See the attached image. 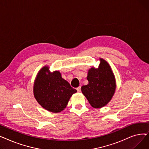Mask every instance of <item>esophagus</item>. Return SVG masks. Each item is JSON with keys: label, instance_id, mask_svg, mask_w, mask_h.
Segmentation results:
<instances>
[{"label": "esophagus", "instance_id": "obj_1", "mask_svg": "<svg viewBox=\"0 0 149 149\" xmlns=\"http://www.w3.org/2000/svg\"><path fill=\"white\" fill-rule=\"evenodd\" d=\"M77 91L79 92H81V86L78 87V88H77Z\"/></svg>", "mask_w": 149, "mask_h": 149}]
</instances>
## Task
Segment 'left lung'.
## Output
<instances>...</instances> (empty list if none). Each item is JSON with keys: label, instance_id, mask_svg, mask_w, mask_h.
I'll return each mask as SVG.
<instances>
[{"label": "left lung", "instance_id": "1", "mask_svg": "<svg viewBox=\"0 0 149 149\" xmlns=\"http://www.w3.org/2000/svg\"><path fill=\"white\" fill-rule=\"evenodd\" d=\"M87 79L89 83L83 86L81 89L90 104L94 108L106 105L113 95L116 88L110 66L104 60L100 58L99 68L89 69Z\"/></svg>", "mask_w": 149, "mask_h": 149}]
</instances>
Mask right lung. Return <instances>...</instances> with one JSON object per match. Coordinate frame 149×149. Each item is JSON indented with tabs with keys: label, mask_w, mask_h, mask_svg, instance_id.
Masks as SVG:
<instances>
[{
	"label": "right lung",
	"mask_w": 149,
	"mask_h": 149,
	"mask_svg": "<svg viewBox=\"0 0 149 149\" xmlns=\"http://www.w3.org/2000/svg\"><path fill=\"white\" fill-rule=\"evenodd\" d=\"M77 90L62 79L58 71L50 73L46 66L39 71L34 85V95L38 103L54 113L63 110L70 97Z\"/></svg>",
	"instance_id": "add662e5"
}]
</instances>
